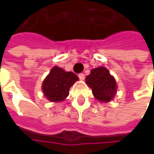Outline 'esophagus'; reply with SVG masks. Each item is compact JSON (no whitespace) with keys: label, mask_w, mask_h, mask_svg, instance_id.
Instances as JSON below:
<instances>
[{"label":"esophagus","mask_w":154,"mask_h":154,"mask_svg":"<svg viewBox=\"0 0 154 154\" xmlns=\"http://www.w3.org/2000/svg\"><path fill=\"white\" fill-rule=\"evenodd\" d=\"M78 77L80 78V80H84L85 79V74L84 73H80L78 75Z\"/></svg>","instance_id":"34e87169"}]
</instances>
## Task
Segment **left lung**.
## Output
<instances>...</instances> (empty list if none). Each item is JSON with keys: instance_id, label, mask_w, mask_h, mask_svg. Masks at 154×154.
Here are the masks:
<instances>
[{"instance_id": "1", "label": "left lung", "mask_w": 154, "mask_h": 154, "mask_svg": "<svg viewBox=\"0 0 154 154\" xmlns=\"http://www.w3.org/2000/svg\"><path fill=\"white\" fill-rule=\"evenodd\" d=\"M86 83L91 88L96 99L101 102H109L116 93V82L105 67H99L91 71L86 77Z\"/></svg>"}]
</instances>
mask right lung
I'll return each mask as SVG.
<instances>
[{"instance_id":"obj_1","label":"right lung","mask_w":154,"mask_h":154,"mask_svg":"<svg viewBox=\"0 0 154 154\" xmlns=\"http://www.w3.org/2000/svg\"><path fill=\"white\" fill-rule=\"evenodd\" d=\"M79 78L72 72H66L57 66L51 69L44 80L42 90L48 100L52 102H59L66 99L70 87Z\"/></svg>"}]
</instances>
